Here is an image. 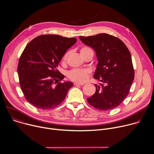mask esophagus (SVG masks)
I'll list each match as a JSON object with an SVG mask.
<instances>
[{
    "instance_id": "obj_1",
    "label": "esophagus",
    "mask_w": 154,
    "mask_h": 154,
    "mask_svg": "<svg viewBox=\"0 0 154 154\" xmlns=\"http://www.w3.org/2000/svg\"><path fill=\"white\" fill-rule=\"evenodd\" d=\"M74 85L75 86H78V85H83L84 83H74Z\"/></svg>"
}]
</instances>
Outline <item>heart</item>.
<instances>
[{"instance_id":"heart-1","label":"heart","mask_w":154,"mask_h":154,"mask_svg":"<svg viewBox=\"0 0 154 154\" xmlns=\"http://www.w3.org/2000/svg\"><path fill=\"white\" fill-rule=\"evenodd\" d=\"M88 51H92V50L88 47L83 46L80 49V54L85 53ZM68 56V53H66L62 57L61 61L63 63H64L67 60ZM91 73V71L87 69H74L70 71L68 74V77L71 81L82 83L85 82Z\"/></svg>"}]
</instances>
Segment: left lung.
<instances>
[{"label": "left lung", "mask_w": 154, "mask_h": 154, "mask_svg": "<svg viewBox=\"0 0 154 154\" xmlns=\"http://www.w3.org/2000/svg\"><path fill=\"white\" fill-rule=\"evenodd\" d=\"M96 52L98 63L94 78L101 82L87 101L99 110L118 106L127 96L135 77L131 54L119 38L106 33L79 36Z\"/></svg>", "instance_id": "left-lung-1"}]
</instances>
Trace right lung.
Wrapping results in <instances>:
<instances>
[{
    "instance_id": "1",
    "label": "right lung",
    "mask_w": 154,
    "mask_h": 154,
    "mask_svg": "<svg viewBox=\"0 0 154 154\" xmlns=\"http://www.w3.org/2000/svg\"><path fill=\"white\" fill-rule=\"evenodd\" d=\"M76 41L75 38L42 35L32 40L22 53L17 66L19 84L26 99L35 107H57L73 86L72 82H61L64 76L57 67Z\"/></svg>"
}]
</instances>
